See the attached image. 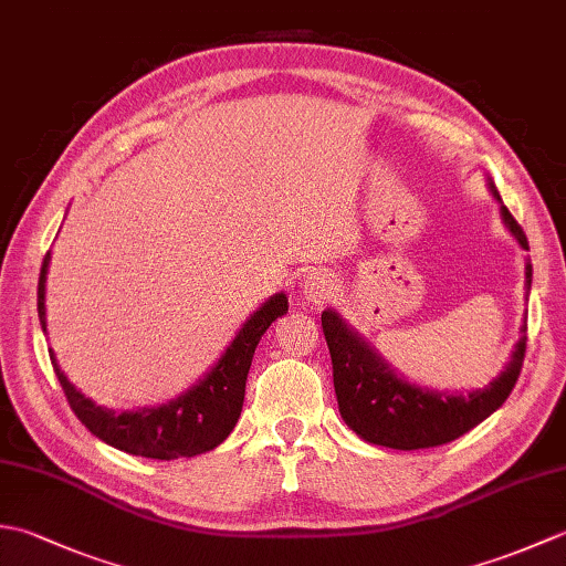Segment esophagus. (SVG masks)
I'll list each match as a JSON object with an SVG mask.
<instances>
[{
    "label": "esophagus",
    "instance_id": "34e87169",
    "mask_svg": "<svg viewBox=\"0 0 566 566\" xmlns=\"http://www.w3.org/2000/svg\"><path fill=\"white\" fill-rule=\"evenodd\" d=\"M335 290H338V280H335V276L326 270L308 272L302 280V294L311 304L328 302V298L335 294Z\"/></svg>",
    "mask_w": 566,
    "mask_h": 566
}]
</instances>
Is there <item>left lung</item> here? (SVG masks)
<instances>
[{
    "mask_svg": "<svg viewBox=\"0 0 566 566\" xmlns=\"http://www.w3.org/2000/svg\"><path fill=\"white\" fill-rule=\"evenodd\" d=\"M489 189L501 203L503 223L521 248L527 250L523 228L503 207L491 179ZM525 280L527 292H531V262L525 264ZM321 326L333 359V384L343 420L363 440L391 450L438 448V444L452 442L482 423L509 399L518 381L527 340V326L523 323L521 340L515 343L511 363L489 387L467 394H444L423 389L396 375L375 347L359 338L335 311H323Z\"/></svg>",
    "mask_w": 566,
    "mask_h": 566,
    "instance_id": "1",
    "label": "left lung"
}]
</instances>
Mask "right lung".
I'll return each instance as SVG.
<instances>
[{"mask_svg":"<svg viewBox=\"0 0 566 566\" xmlns=\"http://www.w3.org/2000/svg\"><path fill=\"white\" fill-rule=\"evenodd\" d=\"M51 264V250L45 252L39 276V318L45 333V274ZM290 311L286 294H274L252 314L243 328L238 331L233 343L226 347L219 363L199 384L177 396L170 403L138 408V411L114 413L102 408L77 391L60 371L57 359L51 353V363L63 387L67 403L84 428L106 444L128 454L150 457V460H177V457H195L221 444L238 423L245 399V379L252 365V355L260 338L272 326L274 318Z\"/></svg>","mask_w":566,"mask_h":566,"instance_id":"obj_1","label":"right lung"}]
</instances>
